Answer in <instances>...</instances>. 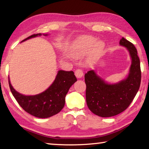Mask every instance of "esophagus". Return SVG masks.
Masks as SVG:
<instances>
[{
    "label": "esophagus",
    "instance_id": "34e87169",
    "mask_svg": "<svg viewBox=\"0 0 149 149\" xmlns=\"http://www.w3.org/2000/svg\"><path fill=\"white\" fill-rule=\"evenodd\" d=\"M75 75L77 78H81L84 75V73H83V71L80 69H77L75 71Z\"/></svg>",
    "mask_w": 149,
    "mask_h": 149
}]
</instances>
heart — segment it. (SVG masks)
Segmentation results:
<instances>
[{"label": "heart", "instance_id": "heart-1", "mask_svg": "<svg viewBox=\"0 0 149 149\" xmlns=\"http://www.w3.org/2000/svg\"><path fill=\"white\" fill-rule=\"evenodd\" d=\"M104 48V42H97V39L95 37L85 35L79 37L74 42L71 49V54L75 58H79L85 56L93 50V54L98 55L101 53Z\"/></svg>", "mask_w": 149, "mask_h": 149}]
</instances>
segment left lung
Wrapping results in <instances>:
<instances>
[{
  "label": "left lung",
  "mask_w": 149,
  "mask_h": 149,
  "mask_svg": "<svg viewBox=\"0 0 149 149\" xmlns=\"http://www.w3.org/2000/svg\"><path fill=\"white\" fill-rule=\"evenodd\" d=\"M120 45L126 47L132 58L130 73L126 79L118 84H109L94 70L85 74L87 107L93 114L102 118L114 116L127 109L140 87L141 72L137 49L123 37Z\"/></svg>",
  "instance_id": "obj_1"
}]
</instances>
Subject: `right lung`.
<instances>
[{
  "instance_id": "obj_1",
  "label": "right lung",
  "mask_w": 149,
  "mask_h": 149,
  "mask_svg": "<svg viewBox=\"0 0 149 149\" xmlns=\"http://www.w3.org/2000/svg\"><path fill=\"white\" fill-rule=\"evenodd\" d=\"M41 35V33L32 35L22 42ZM44 35L47 36V34ZM76 81L74 72L59 70L54 82L47 90L31 96L20 94L12 86L9 79L8 83L12 95L26 112L37 118H47L58 114L64 108L65 95Z\"/></svg>"
}]
</instances>
